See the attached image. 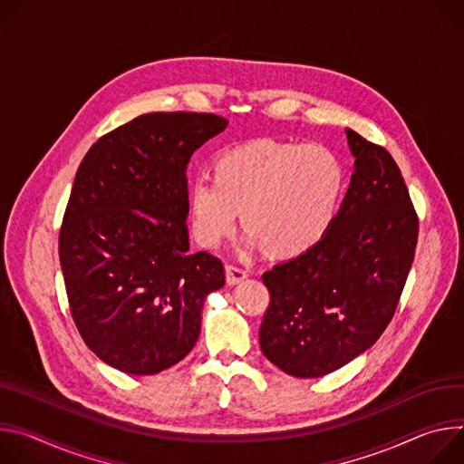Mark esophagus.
I'll list each match as a JSON object with an SVG mask.
<instances>
[{"instance_id":"34e87169","label":"esophagus","mask_w":464,"mask_h":464,"mask_svg":"<svg viewBox=\"0 0 464 464\" xmlns=\"http://www.w3.org/2000/svg\"><path fill=\"white\" fill-rule=\"evenodd\" d=\"M248 276V273L237 266H227V284L228 285H236L239 282H243Z\"/></svg>"}]
</instances>
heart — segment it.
Wrapping results in <instances>:
<instances>
[{
	"label": "heart",
	"mask_w": 464,
	"mask_h": 464,
	"mask_svg": "<svg viewBox=\"0 0 464 464\" xmlns=\"http://www.w3.org/2000/svg\"><path fill=\"white\" fill-rule=\"evenodd\" d=\"M344 169L332 150L278 140H256L225 150L214 179L197 177L188 189L195 239L216 248L241 218L250 246L276 258L315 248L337 221Z\"/></svg>",
	"instance_id": "heart-1"
}]
</instances>
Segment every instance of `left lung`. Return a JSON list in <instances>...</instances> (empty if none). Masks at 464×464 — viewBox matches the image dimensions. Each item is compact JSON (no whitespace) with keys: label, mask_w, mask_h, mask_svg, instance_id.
I'll list each match as a JSON object with an SVG mask.
<instances>
[{"label":"left lung","mask_w":464,"mask_h":464,"mask_svg":"<svg viewBox=\"0 0 464 464\" xmlns=\"http://www.w3.org/2000/svg\"><path fill=\"white\" fill-rule=\"evenodd\" d=\"M350 186L330 234L262 280L260 346L295 378H321L369 350L391 323L415 258L419 219L391 154L346 129Z\"/></svg>","instance_id":"8db88e82"}]
</instances>
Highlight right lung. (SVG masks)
Wrapping results in <instances>:
<instances>
[{
    "label": "right lung",
    "instance_id": "add662e5",
    "mask_svg": "<svg viewBox=\"0 0 464 464\" xmlns=\"http://www.w3.org/2000/svg\"><path fill=\"white\" fill-rule=\"evenodd\" d=\"M216 114L150 112L99 138L82 159L59 236L72 317L86 346L134 376L195 346L206 296L225 285L210 252H189L191 154L227 129Z\"/></svg>",
    "mask_w": 464,
    "mask_h": 464
}]
</instances>
